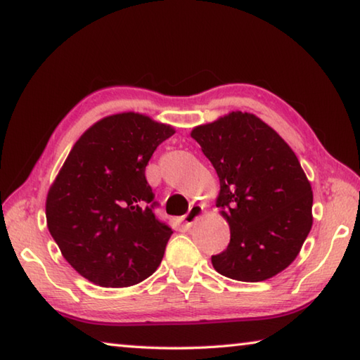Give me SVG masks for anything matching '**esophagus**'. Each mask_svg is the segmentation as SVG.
<instances>
[{
	"mask_svg": "<svg viewBox=\"0 0 360 360\" xmlns=\"http://www.w3.org/2000/svg\"><path fill=\"white\" fill-rule=\"evenodd\" d=\"M203 214V206L200 205H192L191 210H188L187 214L182 217V221H184V225H187V227H191V225L197 221V219Z\"/></svg>",
	"mask_w": 360,
	"mask_h": 360,
	"instance_id": "esophagus-1",
	"label": "esophagus"
}]
</instances>
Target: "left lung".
Here are the masks:
<instances>
[{
    "instance_id": "8db88e82",
    "label": "left lung",
    "mask_w": 360,
    "mask_h": 360,
    "mask_svg": "<svg viewBox=\"0 0 360 360\" xmlns=\"http://www.w3.org/2000/svg\"><path fill=\"white\" fill-rule=\"evenodd\" d=\"M221 182L216 206L230 243L212 266L236 281L259 283L288 268L313 225V191L289 144L249 112H230L195 127Z\"/></svg>"
}]
</instances>
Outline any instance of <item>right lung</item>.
Listing matches in <instances>:
<instances>
[{
  "instance_id": "1",
  "label": "right lung",
  "mask_w": 360,
  "mask_h": 360,
  "mask_svg": "<svg viewBox=\"0 0 360 360\" xmlns=\"http://www.w3.org/2000/svg\"><path fill=\"white\" fill-rule=\"evenodd\" d=\"M174 133L148 115L94 124L72 146L46 200L47 227L63 257L101 288H127L157 270L173 230L158 221L146 167Z\"/></svg>"
}]
</instances>
